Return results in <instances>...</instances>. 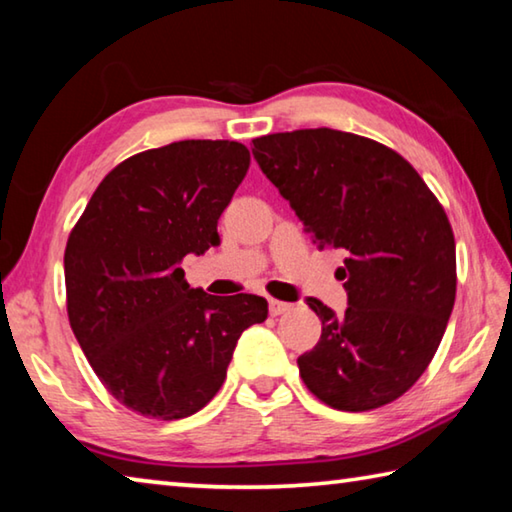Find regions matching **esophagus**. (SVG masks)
I'll use <instances>...</instances> for the list:
<instances>
[{
    "mask_svg": "<svg viewBox=\"0 0 512 512\" xmlns=\"http://www.w3.org/2000/svg\"><path fill=\"white\" fill-rule=\"evenodd\" d=\"M291 307L293 305H289V302H282V300H275V298L268 300V311H271V316L287 314V311H291Z\"/></svg>",
    "mask_w": 512,
    "mask_h": 512,
    "instance_id": "1",
    "label": "esophagus"
}]
</instances>
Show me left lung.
<instances>
[{
  "label": "left lung",
  "mask_w": 512,
  "mask_h": 512,
  "mask_svg": "<svg viewBox=\"0 0 512 512\" xmlns=\"http://www.w3.org/2000/svg\"><path fill=\"white\" fill-rule=\"evenodd\" d=\"M253 155L314 244L345 253V314L307 298L323 332L298 357L302 381L339 411L391 404L427 370L454 309L443 205L400 153L354 133H273L253 140Z\"/></svg>",
  "instance_id": "8db88e82"
}]
</instances>
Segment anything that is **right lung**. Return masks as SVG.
Returning a JSON list of instances; mask_svg holds the SVG:
<instances>
[{
    "instance_id": "obj_1",
    "label": "right lung",
    "mask_w": 512,
    "mask_h": 512,
    "mask_svg": "<svg viewBox=\"0 0 512 512\" xmlns=\"http://www.w3.org/2000/svg\"><path fill=\"white\" fill-rule=\"evenodd\" d=\"M250 167L244 144L183 140L101 180L65 248L67 316L108 393L146 418H187L219 393L244 329L268 302L189 289L183 257L219 246L216 223Z\"/></svg>"
}]
</instances>
